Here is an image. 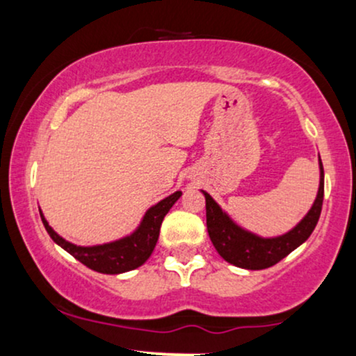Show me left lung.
Segmentation results:
<instances>
[{
	"instance_id": "left-lung-1",
	"label": "left lung",
	"mask_w": 356,
	"mask_h": 356,
	"mask_svg": "<svg viewBox=\"0 0 356 356\" xmlns=\"http://www.w3.org/2000/svg\"><path fill=\"white\" fill-rule=\"evenodd\" d=\"M202 194L206 197L207 232L220 257L243 269H264L275 266L312 236L321 214L325 172L320 159V187L312 209L291 231L276 238H261L254 232L244 229L229 218L226 211H222V207L206 191H202Z\"/></svg>"
}]
</instances>
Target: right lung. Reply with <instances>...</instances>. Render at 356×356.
Listing matches in <instances>:
<instances>
[{"mask_svg":"<svg viewBox=\"0 0 356 356\" xmlns=\"http://www.w3.org/2000/svg\"><path fill=\"white\" fill-rule=\"evenodd\" d=\"M181 195L182 192L177 191L150 207L132 234L112 241V243L97 244V246H76V244L68 243L67 239L53 231L42 211H40V216H42L43 226L50 238L65 251L70 252L75 259H79L81 264L97 273H104V275H120V273L132 271V269L142 266L149 259L155 244H157L162 220Z\"/></svg>","mask_w":356,"mask_h":356,"instance_id":"right-lung-1","label":"right lung"}]
</instances>
